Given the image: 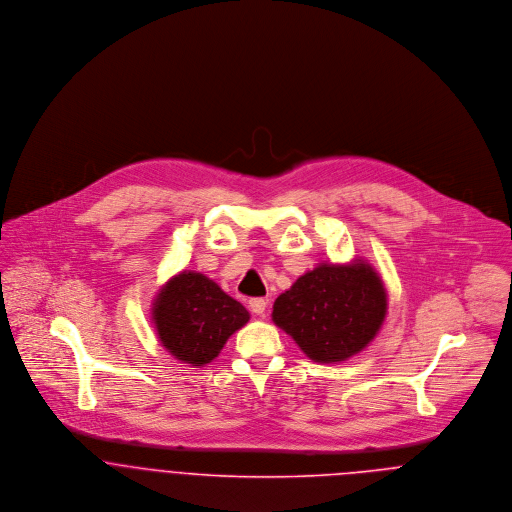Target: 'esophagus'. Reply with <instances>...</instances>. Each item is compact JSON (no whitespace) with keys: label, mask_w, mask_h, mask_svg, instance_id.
<instances>
[{"label":"esophagus","mask_w":512,"mask_h":512,"mask_svg":"<svg viewBox=\"0 0 512 512\" xmlns=\"http://www.w3.org/2000/svg\"><path fill=\"white\" fill-rule=\"evenodd\" d=\"M266 307H268V301H266L264 297H254V299H250V311H252L254 315L264 317V315H266Z\"/></svg>","instance_id":"1"}]
</instances>
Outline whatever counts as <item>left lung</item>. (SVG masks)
Here are the masks:
<instances>
[{"instance_id":"obj_1","label":"left lung","mask_w":512,"mask_h":512,"mask_svg":"<svg viewBox=\"0 0 512 512\" xmlns=\"http://www.w3.org/2000/svg\"><path fill=\"white\" fill-rule=\"evenodd\" d=\"M388 297L370 264H319L274 301V323L315 363L361 353L386 317Z\"/></svg>"}]
</instances>
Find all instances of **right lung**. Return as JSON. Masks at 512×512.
Masks as SVG:
<instances>
[{"label": "right lung", "mask_w": 512, "mask_h": 512, "mask_svg": "<svg viewBox=\"0 0 512 512\" xmlns=\"http://www.w3.org/2000/svg\"><path fill=\"white\" fill-rule=\"evenodd\" d=\"M161 345L177 361L209 365L228 337L250 319L246 307L199 272L173 276L157 293L151 309Z\"/></svg>", "instance_id": "add662e5"}]
</instances>
